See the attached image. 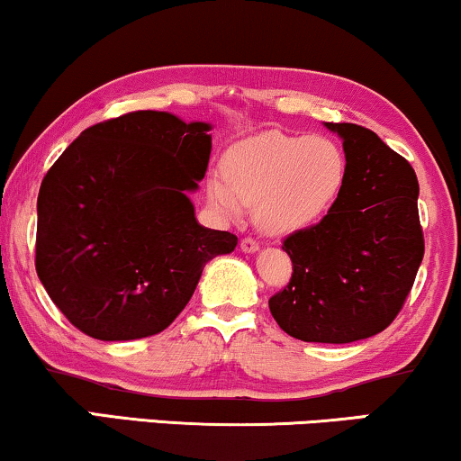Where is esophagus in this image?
I'll list each match as a JSON object with an SVG mask.
<instances>
[{"label": "esophagus", "instance_id": "34e87169", "mask_svg": "<svg viewBox=\"0 0 461 461\" xmlns=\"http://www.w3.org/2000/svg\"><path fill=\"white\" fill-rule=\"evenodd\" d=\"M239 248H241V252L243 254H254V252H258V241H256V239H249V237H245V239H241V243H239Z\"/></svg>", "mask_w": 461, "mask_h": 461}]
</instances>
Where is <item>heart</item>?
<instances>
[{
    "instance_id": "heart-1",
    "label": "heart",
    "mask_w": 461,
    "mask_h": 461,
    "mask_svg": "<svg viewBox=\"0 0 461 461\" xmlns=\"http://www.w3.org/2000/svg\"><path fill=\"white\" fill-rule=\"evenodd\" d=\"M222 177L207 193L224 216L256 207V222L268 235H292L318 224L348 182V158L328 137L262 131L230 146Z\"/></svg>"
}]
</instances>
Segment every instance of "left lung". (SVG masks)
<instances>
[{"label": "left lung", "mask_w": 461, "mask_h": 461, "mask_svg": "<svg viewBox=\"0 0 461 461\" xmlns=\"http://www.w3.org/2000/svg\"><path fill=\"white\" fill-rule=\"evenodd\" d=\"M343 140L348 182L334 207L282 248L290 284L271 296L275 321L307 343H354L400 313L423 260L420 184L409 160L370 129L326 122Z\"/></svg>", "instance_id": "8db88e82"}]
</instances>
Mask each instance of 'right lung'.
<instances>
[{"mask_svg":"<svg viewBox=\"0 0 461 461\" xmlns=\"http://www.w3.org/2000/svg\"><path fill=\"white\" fill-rule=\"evenodd\" d=\"M212 124L131 112L82 131L38 196L35 271L52 303L88 337L163 332L194 294L203 267L237 237L196 222Z\"/></svg>","mask_w":461,"mask_h":461,"instance_id":"1","label":"right lung"}]
</instances>
